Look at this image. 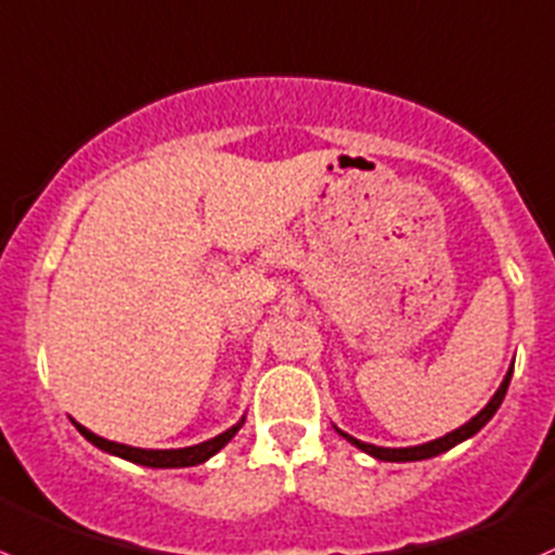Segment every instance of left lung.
Masks as SVG:
<instances>
[{
	"label": "left lung",
	"instance_id": "obj_1",
	"mask_svg": "<svg viewBox=\"0 0 555 555\" xmlns=\"http://www.w3.org/2000/svg\"><path fill=\"white\" fill-rule=\"evenodd\" d=\"M509 377H513V366H509V370H507V375H504L502 386L496 388V393H493V397L488 399V404L480 410V413L475 415V418H469L464 426H459V429L448 431L446 437H437V440L424 442V446L380 448V446H372V442L356 440V437L345 435V431L337 429V426H334V429H337L339 435H343L345 440L350 442V446H356V448H359V451L370 453V456L377 459V462H424V459L440 456V453H446V451H451V448H456L459 442H464V440H469V437H475L477 431H480L482 426H486L488 421L493 418V413H496V410H499V404H502L504 393H507V386H509Z\"/></svg>",
	"mask_w": 555,
	"mask_h": 555
}]
</instances>
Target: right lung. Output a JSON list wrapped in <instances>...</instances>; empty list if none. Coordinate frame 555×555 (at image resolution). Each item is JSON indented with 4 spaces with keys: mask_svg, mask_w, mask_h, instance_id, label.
I'll list each match as a JSON object with an SVG mask.
<instances>
[{
    "mask_svg": "<svg viewBox=\"0 0 555 555\" xmlns=\"http://www.w3.org/2000/svg\"><path fill=\"white\" fill-rule=\"evenodd\" d=\"M73 424H75V429H78L80 435H83L86 440L91 442V446H96L99 451L109 453V456L126 459V462L140 464V466H153V469H180V466L205 464L207 459L216 456V453L221 451V448L227 446V442H232V437L237 435L240 429H243L245 415L237 421V424L232 426V429L221 431V435H218V437H210V440L199 442V446L167 448V451H153V448H131V446H124V442L104 440V437L93 435L91 429H86V426H80L78 421H73Z\"/></svg>",
    "mask_w": 555,
    "mask_h": 555,
    "instance_id": "1",
    "label": "right lung"
}]
</instances>
